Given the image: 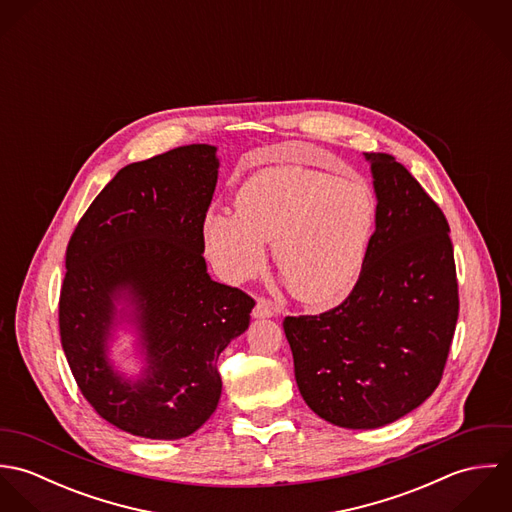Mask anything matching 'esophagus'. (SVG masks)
<instances>
[{"label": "esophagus", "instance_id": "obj_1", "mask_svg": "<svg viewBox=\"0 0 512 512\" xmlns=\"http://www.w3.org/2000/svg\"><path fill=\"white\" fill-rule=\"evenodd\" d=\"M274 315H278V307L276 305H272L266 299H258L256 301V305L252 309V317L254 319H266V317H274Z\"/></svg>", "mask_w": 512, "mask_h": 512}]
</instances>
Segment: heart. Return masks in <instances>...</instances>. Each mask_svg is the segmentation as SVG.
<instances>
[{"label":"heart","mask_w":512,"mask_h":512,"mask_svg":"<svg viewBox=\"0 0 512 512\" xmlns=\"http://www.w3.org/2000/svg\"><path fill=\"white\" fill-rule=\"evenodd\" d=\"M376 195L361 177L278 165L254 173L236 195V213L203 217L209 260L230 284L252 278L272 242L284 284L311 307H333L355 290L376 226Z\"/></svg>","instance_id":"heart-1"}]
</instances>
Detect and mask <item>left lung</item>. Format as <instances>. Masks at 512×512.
<instances>
[{
  "instance_id": "obj_1",
  "label": "left lung",
  "mask_w": 512,
  "mask_h": 512,
  "mask_svg": "<svg viewBox=\"0 0 512 512\" xmlns=\"http://www.w3.org/2000/svg\"><path fill=\"white\" fill-rule=\"evenodd\" d=\"M363 155L378 211L361 278L341 305L284 319L305 404L347 430L382 428L432 396L459 313L443 213L392 155Z\"/></svg>"
}]
</instances>
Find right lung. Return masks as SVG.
Returning <instances> with one entry per match:
<instances>
[{
    "label": "right lung",
    "mask_w": 512,
    "mask_h": 512,
    "mask_svg": "<svg viewBox=\"0 0 512 512\" xmlns=\"http://www.w3.org/2000/svg\"><path fill=\"white\" fill-rule=\"evenodd\" d=\"M217 147L181 146L122 167L92 201L67 248L61 343L88 404L112 426L181 439L217 410V361L250 325L254 299L215 282L203 258V217ZM134 337L130 375L113 359Z\"/></svg>",
    "instance_id": "1"
}]
</instances>
